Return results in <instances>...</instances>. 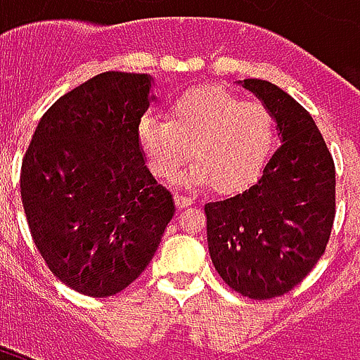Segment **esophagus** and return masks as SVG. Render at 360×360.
Instances as JSON below:
<instances>
[{"label":"esophagus","mask_w":360,"mask_h":360,"mask_svg":"<svg viewBox=\"0 0 360 360\" xmlns=\"http://www.w3.org/2000/svg\"><path fill=\"white\" fill-rule=\"evenodd\" d=\"M173 198H175V206H177L179 210H183V208H187V206H191V204H193V198L187 195H179V193H175V195H173Z\"/></svg>","instance_id":"34e87169"}]
</instances>
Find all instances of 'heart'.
Segmentation results:
<instances>
[{
  "instance_id": "obj_1",
  "label": "heart",
  "mask_w": 360,
  "mask_h": 360,
  "mask_svg": "<svg viewBox=\"0 0 360 360\" xmlns=\"http://www.w3.org/2000/svg\"><path fill=\"white\" fill-rule=\"evenodd\" d=\"M136 134L150 172L175 179L191 154L196 164L183 177L188 185L212 183L233 195L262 175L276 148V119L260 102H245L231 90L200 84L169 102V119L146 113Z\"/></svg>"
}]
</instances>
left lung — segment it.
<instances>
[{
  "label": "left lung",
  "instance_id": "1",
  "mask_svg": "<svg viewBox=\"0 0 360 360\" xmlns=\"http://www.w3.org/2000/svg\"><path fill=\"white\" fill-rule=\"evenodd\" d=\"M241 84L271 111L281 146L252 187L208 202L204 214L208 250L221 279L262 301L299 285L324 255L335 218V165L301 103L268 81Z\"/></svg>",
  "mask_w": 360,
  "mask_h": 360
}]
</instances>
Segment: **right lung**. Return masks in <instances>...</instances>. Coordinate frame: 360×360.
Masks as SVG:
<instances>
[{
    "label": "right lung",
    "mask_w": 360,
    "mask_h": 360,
    "mask_svg": "<svg viewBox=\"0 0 360 360\" xmlns=\"http://www.w3.org/2000/svg\"><path fill=\"white\" fill-rule=\"evenodd\" d=\"M150 86V75H96L44 113L22 158L20 198L36 249L59 281L89 297L131 285L175 212L136 134Z\"/></svg>",
    "instance_id": "obj_1"
}]
</instances>
